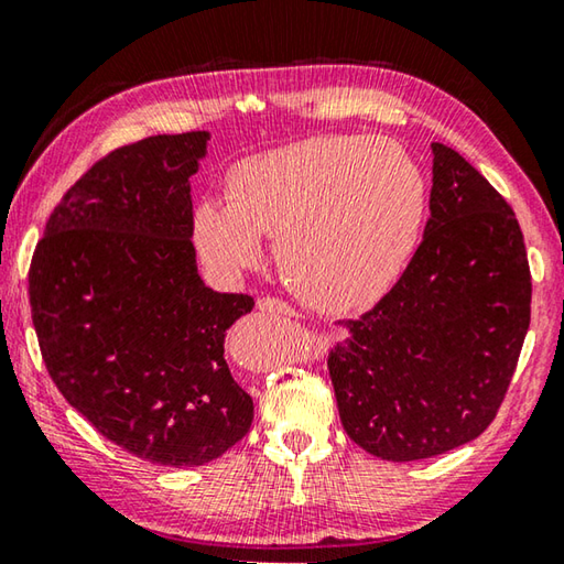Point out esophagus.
<instances>
[{
  "label": "esophagus",
  "mask_w": 564,
  "mask_h": 564,
  "mask_svg": "<svg viewBox=\"0 0 564 564\" xmlns=\"http://www.w3.org/2000/svg\"><path fill=\"white\" fill-rule=\"evenodd\" d=\"M256 308L261 313H275V315H295V311L291 308L289 303L281 301V299H271V295H265V299H259L256 303Z\"/></svg>",
  "instance_id": "34e87169"
}]
</instances>
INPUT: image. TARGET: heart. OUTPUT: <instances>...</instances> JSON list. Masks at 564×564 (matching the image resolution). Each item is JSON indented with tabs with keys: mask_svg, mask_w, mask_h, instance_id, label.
Instances as JSON below:
<instances>
[{
	"mask_svg": "<svg viewBox=\"0 0 564 564\" xmlns=\"http://www.w3.org/2000/svg\"><path fill=\"white\" fill-rule=\"evenodd\" d=\"M227 202L202 197L189 234L202 263L237 275L275 261L289 289L323 313L372 305L402 279L422 239L429 182L394 140L321 135L234 162Z\"/></svg>",
	"mask_w": 564,
	"mask_h": 564,
	"instance_id": "obj_1",
	"label": "heart"
}]
</instances>
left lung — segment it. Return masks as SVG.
Wrapping results in <instances>:
<instances>
[{
	"label": "left lung",
	"instance_id": "8db88e82",
	"mask_svg": "<svg viewBox=\"0 0 564 564\" xmlns=\"http://www.w3.org/2000/svg\"><path fill=\"white\" fill-rule=\"evenodd\" d=\"M424 239L327 360L347 436L384 460L429 458L494 422L530 325L525 241L508 202L432 142Z\"/></svg>",
	"mask_w": 564,
	"mask_h": 564
}]
</instances>
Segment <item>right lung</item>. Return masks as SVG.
Returning <instances> with one entry per match:
<instances>
[{
  "mask_svg": "<svg viewBox=\"0 0 564 564\" xmlns=\"http://www.w3.org/2000/svg\"><path fill=\"white\" fill-rule=\"evenodd\" d=\"M204 130L112 150L66 192L29 269L51 380L108 442L160 466H204L241 442L251 397L224 360L253 299L202 281L189 219Z\"/></svg>",
  "mask_w": 564,
  "mask_h": 564,
  "instance_id": "right-lung-1",
  "label": "right lung"
}]
</instances>
